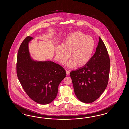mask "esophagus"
I'll return each mask as SVG.
<instances>
[{"instance_id":"34e87169","label":"esophagus","mask_w":129,"mask_h":129,"mask_svg":"<svg viewBox=\"0 0 129 129\" xmlns=\"http://www.w3.org/2000/svg\"><path fill=\"white\" fill-rule=\"evenodd\" d=\"M66 73L67 75H69V74H70V71H67V70H66Z\"/></svg>"}]
</instances>
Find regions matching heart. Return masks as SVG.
Segmentation results:
<instances>
[{
	"label": "heart",
	"instance_id": "obj_1",
	"mask_svg": "<svg viewBox=\"0 0 129 129\" xmlns=\"http://www.w3.org/2000/svg\"><path fill=\"white\" fill-rule=\"evenodd\" d=\"M93 38L80 31L71 33L63 41L62 46L55 49L57 59L62 64L66 63L71 55V60L67 66L72 68L86 66L90 60L95 48Z\"/></svg>",
	"mask_w": 129,
	"mask_h": 129
}]
</instances>
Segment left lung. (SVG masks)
I'll return each mask as SVG.
<instances>
[{
    "mask_svg": "<svg viewBox=\"0 0 129 129\" xmlns=\"http://www.w3.org/2000/svg\"><path fill=\"white\" fill-rule=\"evenodd\" d=\"M110 67L107 49L99 37L96 52L89 62L70 72L74 93L79 100L90 103L102 95L107 86Z\"/></svg>",
    "mask_w": 129,
    "mask_h": 129,
    "instance_id": "left-lung-1",
    "label": "left lung"
}]
</instances>
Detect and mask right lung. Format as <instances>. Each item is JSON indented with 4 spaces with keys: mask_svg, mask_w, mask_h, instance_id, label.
<instances>
[{
    "mask_svg": "<svg viewBox=\"0 0 129 129\" xmlns=\"http://www.w3.org/2000/svg\"><path fill=\"white\" fill-rule=\"evenodd\" d=\"M33 39L27 36L20 47L17 58V76L31 99L40 104H48L57 97L58 86L66 77V71L51 61L33 60L28 47Z\"/></svg>",
    "mask_w": 129,
    "mask_h": 129,
    "instance_id": "1",
    "label": "right lung"
}]
</instances>
